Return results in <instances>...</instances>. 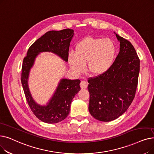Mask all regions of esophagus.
<instances>
[{"label": "esophagus", "mask_w": 154, "mask_h": 154, "mask_svg": "<svg viewBox=\"0 0 154 154\" xmlns=\"http://www.w3.org/2000/svg\"><path fill=\"white\" fill-rule=\"evenodd\" d=\"M80 85H81V89H86L87 88H88V84L85 81H81V84H80Z\"/></svg>", "instance_id": "obj_1"}]
</instances>
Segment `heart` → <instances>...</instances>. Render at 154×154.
Wrapping results in <instances>:
<instances>
[{"instance_id":"obj_1","label":"heart","mask_w":154,"mask_h":154,"mask_svg":"<svg viewBox=\"0 0 154 154\" xmlns=\"http://www.w3.org/2000/svg\"><path fill=\"white\" fill-rule=\"evenodd\" d=\"M116 53V45L111 39L87 36L77 43L74 53L68 55V63L76 73L83 72L86 65L91 75L99 76L110 69Z\"/></svg>"}]
</instances>
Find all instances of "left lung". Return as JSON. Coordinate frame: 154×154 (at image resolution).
<instances>
[{"instance_id": "1", "label": "left lung", "mask_w": 154, "mask_h": 154, "mask_svg": "<svg viewBox=\"0 0 154 154\" xmlns=\"http://www.w3.org/2000/svg\"><path fill=\"white\" fill-rule=\"evenodd\" d=\"M120 43L119 52L104 74L88 80L89 111L101 122H108L122 116L135 96L140 60L131 43L115 32Z\"/></svg>"}]
</instances>
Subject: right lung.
<instances>
[{
  "mask_svg": "<svg viewBox=\"0 0 154 154\" xmlns=\"http://www.w3.org/2000/svg\"><path fill=\"white\" fill-rule=\"evenodd\" d=\"M73 31L70 29L48 31L30 46L27 56L23 60L21 83L26 100L34 115L46 123H57L67 117L72 99L81 90V81L79 79H62L49 101L42 106L38 104L31 96L28 86L29 72L36 58L42 52H51L68 62L70 43L74 35Z\"/></svg>",
  "mask_w": 154,
  "mask_h": 154,
  "instance_id": "obj_1",
  "label": "right lung"
}]
</instances>
